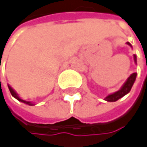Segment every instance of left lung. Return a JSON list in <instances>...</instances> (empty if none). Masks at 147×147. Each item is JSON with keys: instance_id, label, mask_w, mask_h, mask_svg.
<instances>
[{"instance_id": "obj_1", "label": "left lung", "mask_w": 147, "mask_h": 147, "mask_svg": "<svg viewBox=\"0 0 147 147\" xmlns=\"http://www.w3.org/2000/svg\"><path fill=\"white\" fill-rule=\"evenodd\" d=\"M129 46H131V44L128 43ZM134 59H135V61H136V56L134 55ZM136 77H137V73H133V74H131V76H129V78H128V80L126 81V83L123 84V86L122 87L121 90H119L118 92L113 93V94H110L109 95L108 97H106V100L107 101H116L117 100H119L120 98L123 97V96L125 94H127L129 91H131L133 84L135 82V79H136Z\"/></svg>"}]
</instances>
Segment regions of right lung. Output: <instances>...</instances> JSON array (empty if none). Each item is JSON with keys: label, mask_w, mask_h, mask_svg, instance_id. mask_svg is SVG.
Wrapping results in <instances>:
<instances>
[{"label": "right lung", "mask_w": 147, "mask_h": 147, "mask_svg": "<svg viewBox=\"0 0 147 147\" xmlns=\"http://www.w3.org/2000/svg\"><path fill=\"white\" fill-rule=\"evenodd\" d=\"M9 92H10V93H11V95L12 96H14V97L16 98V99H18V100H20V101H22V102H24V103H26V104H29V105H32V103L31 102H29V101H24V100H21L18 96V94H16V92H15V91L9 86Z\"/></svg>", "instance_id": "obj_1"}]
</instances>
